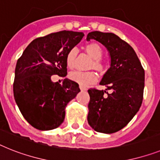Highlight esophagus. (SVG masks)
Returning a JSON list of instances; mask_svg holds the SVG:
<instances>
[{
    "mask_svg": "<svg viewBox=\"0 0 160 160\" xmlns=\"http://www.w3.org/2000/svg\"><path fill=\"white\" fill-rule=\"evenodd\" d=\"M80 90H82V91L86 90V88L84 86H82V85H80Z\"/></svg>",
    "mask_w": 160,
    "mask_h": 160,
    "instance_id": "1",
    "label": "esophagus"
}]
</instances>
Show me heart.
I'll return each mask as SVG.
<instances>
[{"label":"heart","mask_w":160,"mask_h":160,"mask_svg":"<svg viewBox=\"0 0 160 160\" xmlns=\"http://www.w3.org/2000/svg\"><path fill=\"white\" fill-rule=\"evenodd\" d=\"M85 51L91 58L92 62L89 65V69H94L99 73H102L105 71V65L102 61L103 51L102 47L98 43H90L85 46ZM78 49L76 48H72L67 53L66 56V63L68 68L73 69L76 68V60H77ZM69 78L75 82L80 84L82 86H86L88 84H93L97 80V76L92 72H73L70 73Z\"/></svg>","instance_id":"1"}]
</instances>
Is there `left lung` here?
<instances>
[{
  "instance_id": "8db88e82",
  "label": "left lung",
  "mask_w": 160,
  "mask_h": 160,
  "mask_svg": "<svg viewBox=\"0 0 160 160\" xmlns=\"http://www.w3.org/2000/svg\"><path fill=\"white\" fill-rule=\"evenodd\" d=\"M90 39L102 43L109 51L111 68L100 82L107 86L106 90H88V122L97 132L113 133L125 127L140 109L145 71L133 49L115 34L95 31L87 36L88 41Z\"/></svg>"
}]
</instances>
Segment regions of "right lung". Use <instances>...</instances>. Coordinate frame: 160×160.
<instances>
[{
    "label": "right lung",
    "instance_id": "obj_1",
    "mask_svg": "<svg viewBox=\"0 0 160 160\" xmlns=\"http://www.w3.org/2000/svg\"><path fill=\"white\" fill-rule=\"evenodd\" d=\"M83 32L62 31L35 39L17 61L13 88L24 119L39 130L58 128L65 118V107L80 91L69 79L53 83V75L68 74L66 56L81 41Z\"/></svg>",
    "mask_w": 160,
    "mask_h": 160
}]
</instances>
